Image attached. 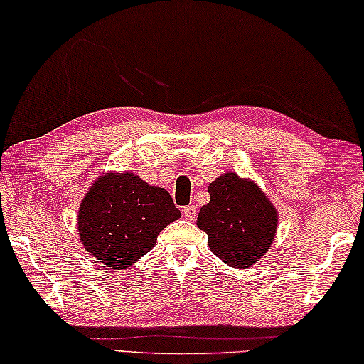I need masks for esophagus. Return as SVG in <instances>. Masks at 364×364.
I'll return each instance as SVG.
<instances>
[{
  "label": "esophagus",
  "instance_id": "34e87169",
  "mask_svg": "<svg viewBox=\"0 0 364 364\" xmlns=\"http://www.w3.org/2000/svg\"><path fill=\"white\" fill-rule=\"evenodd\" d=\"M182 213H183V217L187 218V220H193V218L197 217V208L192 207V205L183 207V208H182Z\"/></svg>",
  "mask_w": 364,
  "mask_h": 364
}]
</instances>
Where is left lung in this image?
Here are the masks:
<instances>
[{"mask_svg":"<svg viewBox=\"0 0 364 364\" xmlns=\"http://www.w3.org/2000/svg\"><path fill=\"white\" fill-rule=\"evenodd\" d=\"M210 202L198 212L197 225L208 248L228 267L247 270L270 248L278 213L255 182L227 172L208 186Z\"/></svg>","mask_w":364,"mask_h":364,"instance_id":"obj_1","label":"left lung"}]
</instances>
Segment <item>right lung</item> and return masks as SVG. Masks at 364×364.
<instances>
[{
  "label": "right lung",
  "instance_id": "obj_1",
  "mask_svg": "<svg viewBox=\"0 0 364 364\" xmlns=\"http://www.w3.org/2000/svg\"><path fill=\"white\" fill-rule=\"evenodd\" d=\"M181 218L166 188L132 172L106 173L89 188L77 213L79 240L102 265L127 268L152 250L157 235Z\"/></svg>",
  "mask_w": 364,
  "mask_h": 364
}]
</instances>
